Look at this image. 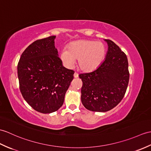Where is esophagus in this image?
I'll list each match as a JSON object with an SVG mask.
<instances>
[{
  "label": "esophagus",
  "mask_w": 151,
  "mask_h": 151,
  "mask_svg": "<svg viewBox=\"0 0 151 151\" xmlns=\"http://www.w3.org/2000/svg\"><path fill=\"white\" fill-rule=\"evenodd\" d=\"M74 77H75V78H78V73H74Z\"/></svg>",
  "instance_id": "1"
}]
</instances>
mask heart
Masks as SVG:
<instances>
[{
    "mask_svg": "<svg viewBox=\"0 0 151 151\" xmlns=\"http://www.w3.org/2000/svg\"><path fill=\"white\" fill-rule=\"evenodd\" d=\"M106 52V47L102 43L81 40L73 42L69 45L68 50H63L60 59L68 68H72L76 60H78L79 68L83 71L89 72L101 64Z\"/></svg>",
    "mask_w": 151,
    "mask_h": 151,
    "instance_id": "1",
    "label": "heart"
}]
</instances>
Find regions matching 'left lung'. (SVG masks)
<instances>
[{"label":"left lung","mask_w":151,"mask_h":151,"mask_svg":"<svg viewBox=\"0 0 151 151\" xmlns=\"http://www.w3.org/2000/svg\"><path fill=\"white\" fill-rule=\"evenodd\" d=\"M108 51L105 60L94 71L80 74L83 85L81 101L87 109L106 112L120 102L127 90L129 72L125 52L106 39Z\"/></svg>","instance_id":"left-lung-1"}]
</instances>
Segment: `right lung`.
I'll return each instance as SVG.
<instances>
[{
	"instance_id": "right-lung-1",
	"label": "right lung",
	"mask_w": 151,
	"mask_h": 151,
	"mask_svg": "<svg viewBox=\"0 0 151 151\" xmlns=\"http://www.w3.org/2000/svg\"><path fill=\"white\" fill-rule=\"evenodd\" d=\"M55 36L35 41L22 52L17 66L23 98L35 110L47 114L62 107L74 71L64 68L55 47Z\"/></svg>"
}]
</instances>
